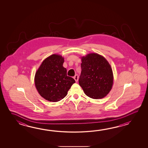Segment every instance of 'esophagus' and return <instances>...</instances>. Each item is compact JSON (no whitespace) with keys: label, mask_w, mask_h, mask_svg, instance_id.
<instances>
[{"label":"esophagus","mask_w":148,"mask_h":148,"mask_svg":"<svg viewBox=\"0 0 148 148\" xmlns=\"http://www.w3.org/2000/svg\"><path fill=\"white\" fill-rule=\"evenodd\" d=\"M73 78L75 80V82H78V75H75L74 77H73Z\"/></svg>","instance_id":"1"}]
</instances>
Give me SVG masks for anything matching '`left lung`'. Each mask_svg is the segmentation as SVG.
<instances>
[{"label":"left lung","mask_w":148,"mask_h":148,"mask_svg":"<svg viewBox=\"0 0 148 148\" xmlns=\"http://www.w3.org/2000/svg\"><path fill=\"white\" fill-rule=\"evenodd\" d=\"M81 58L79 85L90 98L105 97L113 85V73L110 63L103 56L95 53L88 54Z\"/></svg>","instance_id":"1"}]
</instances>
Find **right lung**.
<instances>
[{
    "label": "right lung",
    "instance_id": "add662e5",
    "mask_svg": "<svg viewBox=\"0 0 148 148\" xmlns=\"http://www.w3.org/2000/svg\"><path fill=\"white\" fill-rule=\"evenodd\" d=\"M64 58L54 54L43 60L35 73V85L45 99L57 102L65 97L75 80L66 75Z\"/></svg>",
    "mask_w": 148,
    "mask_h": 148
}]
</instances>
